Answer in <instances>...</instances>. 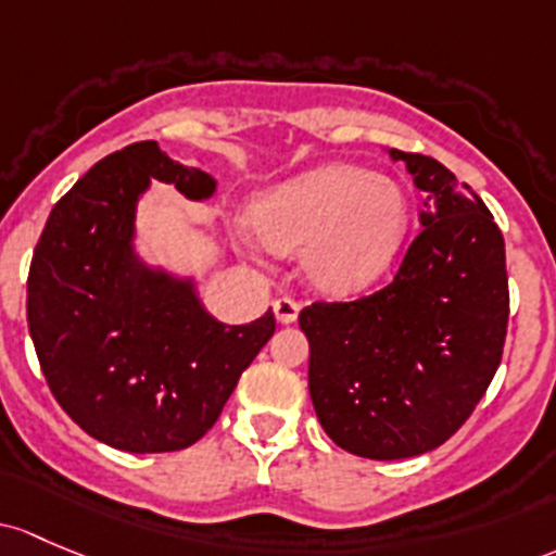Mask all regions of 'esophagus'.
Returning <instances> with one entry per match:
<instances>
[{"mask_svg": "<svg viewBox=\"0 0 556 556\" xmlns=\"http://www.w3.org/2000/svg\"><path fill=\"white\" fill-rule=\"evenodd\" d=\"M298 312H301V303L293 301V298H277V301H274V317H277V323H295Z\"/></svg>", "mask_w": 556, "mask_h": 556, "instance_id": "esophagus-1", "label": "esophagus"}]
</instances>
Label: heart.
I'll return each instance as SVG.
<instances>
[{
  "label": "heart",
  "instance_id": "1",
  "mask_svg": "<svg viewBox=\"0 0 556 556\" xmlns=\"http://www.w3.org/2000/svg\"><path fill=\"white\" fill-rule=\"evenodd\" d=\"M407 220V194L394 178L343 162L295 175L250 207L263 248L301 253L306 279L327 295L376 282L400 253Z\"/></svg>",
  "mask_w": 556,
  "mask_h": 556
}]
</instances>
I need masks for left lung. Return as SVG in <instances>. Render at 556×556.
Instances as JSON below:
<instances>
[{
  "mask_svg": "<svg viewBox=\"0 0 556 556\" xmlns=\"http://www.w3.org/2000/svg\"><path fill=\"white\" fill-rule=\"evenodd\" d=\"M424 191V231L394 279L349 303H312L308 394L338 447L372 460L447 442L501 365L509 323L504 233L437 160L389 149Z\"/></svg>",
  "mask_w": 556,
  "mask_h": 556,
  "instance_id": "obj_1",
  "label": "left lung"
}]
</instances>
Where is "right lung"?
<instances>
[{
	"mask_svg": "<svg viewBox=\"0 0 556 556\" xmlns=\"http://www.w3.org/2000/svg\"><path fill=\"white\" fill-rule=\"evenodd\" d=\"M151 178L189 200L213 175L140 140L92 165L52 207L28 268V332L58 405L81 431L125 453H173L207 434L239 376L274 336L210 317L191 279L146 266L136 207Z\"/></svg>",
	"mask_w": 556,
	"mask_h": 556,
	"instance_id": "1",
	"label": "right lung"
}]
</instances>
